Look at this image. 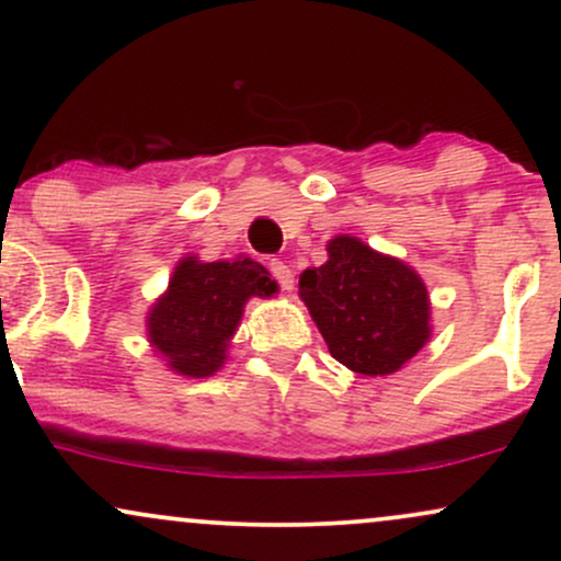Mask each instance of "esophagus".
Returning a JSON list of instances; mask_svg holds the SVG:
<instances>
[{
    "label": "esophagus",
    "instance_id": "34e87169",
    "mask_svg": "<svg viewBox=\"0 0 561 561\" xmlns=\"http://www.w3.org/2000/svg\"><path fill=\"white\" fill-rule=\"evenodd\" d=\"M268 272H272V276L276 279V285H279L282 293H289V289L295 287V274L285 261L274 259L272 263H268Z\"/></svg>",
    "mask_w": 561,
    "mask_h": 561
}]
</instances>
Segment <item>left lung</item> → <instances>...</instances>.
<instances>
[{"label":"left lung","instance_id":"1","mask_svg":"<svg viewBox=\"0 0 561 561\" xmlns=\"http://www.w3.org/2000/svg\"><path fill=\"white\" fill-rule=\"evenodd\" d=\"M330 259L300 274V300L332 358L366 377L398 371L430 340L422 276L351 234L327 244Z\"/></svg>","mask_w":561,"mask_h":561}]
</instances>
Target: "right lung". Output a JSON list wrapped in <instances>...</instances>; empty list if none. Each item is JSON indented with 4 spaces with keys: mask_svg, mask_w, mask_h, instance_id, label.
<instances>
[{
    "mask_svg": "<svg viewBox=\"0 0 561 561\" xmlns=\"http://www.w3.org/2000/svg\"><path fill=\"white\" fill-rule=\"evenodd\" d=\"M276 289L272 274L250 259L203 263L186 255L147 313V337L169 369L195 379L210 377L227 362L244 302L255 295L272 298Z\"/></svg>",
    "mask_w": 561,
    "mask_h": 561,
    "instance_id": "right-lung-1",
    "label": "right lung"
}]
</instances>
